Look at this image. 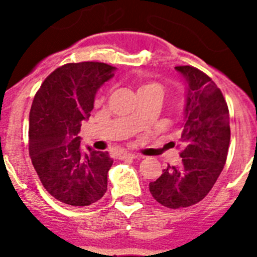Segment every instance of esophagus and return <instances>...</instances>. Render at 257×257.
I'll list each match as a JSON object with an SVG mask.
<instances>
[{"label":"esophagus","instance_id":"34e87169","mask_svg":"<svg viewBox=\"0 0 257 257\" xmlns=\"http://www.w3.org/2000/svg\"><path fill=\"white\" fill-rule=\"evenodd\" d=\"M135 158H138V156L133 153H123L121 156V160H135Z\"/></svg>","mask_w":257,"mask_h":257}]
</instances>
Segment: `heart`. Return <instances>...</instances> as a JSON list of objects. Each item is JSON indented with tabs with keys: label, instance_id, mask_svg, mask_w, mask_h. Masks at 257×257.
Segmentation results:
<instances>
[{
	"label": "heart",
	"instance_id": "obj_1",
	"mask_svg": "<svg viewBox=\"0 0 257 257\" xmlns=\"http://www.w3.org/2000/svg\"><path fill=\"white\" fill-rule=\"evenodd\" d=\"M160 91L162 92V87H161L158 83H154V82H148V83H143V85H140L139 87V94L140 92H148V91Z\"/></svg>",
	"mask_w": 257,
	"mask_h": 257
}]
</instances>
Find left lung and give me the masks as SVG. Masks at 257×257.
Wrapping results in <instances>:
<instances>
[{
  "instance_id": "1",
  "label": "left lung",
  "mask_w": 257,
  "mask_h": 257,
  "mask_svg": "<svg viewBox=\"0 0 257 257\" xmlns=\"http://www.w3.org/2000/svg\"><path fill=\"white\" fill-rule=\"evenodd\" d=\"M175 70L185 83L181 162L149 183L153 198L169 208L189 207L207 196L224 169L230 143L229 110L220 88L197 68Z\"/></svg>"
}]
</instances>
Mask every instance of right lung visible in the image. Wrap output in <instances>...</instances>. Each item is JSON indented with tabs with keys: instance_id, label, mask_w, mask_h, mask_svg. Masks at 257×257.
I'll use <instances>...</instances> for the list:
<instances>
[{
	"instance_id": "right-lung-1",
	"label": "right lung",
	"mask_w": 257,
	"mask_h": 257,
	"mask_svg": "<svg viewBox=\"0 0 257 257\" xmlns=\"http://www.w3.org/2000/svg\"><path fill=\"white\" fill-rule=\"evenodd\" d=\"M117 68L96 61L58 68L41 85L29 113V156L45 189L69 206H90L105 194L113 160L108 152L81 148V124L97 90Z\"/></svg>"
}]
</instances>
